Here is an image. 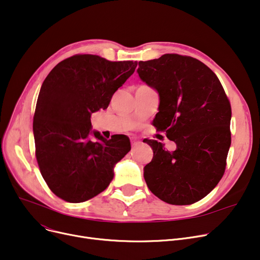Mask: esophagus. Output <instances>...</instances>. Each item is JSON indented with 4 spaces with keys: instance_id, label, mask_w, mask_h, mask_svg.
Returning <instances> with one entry per match:
<instances>
[{
    "instance_id": "34e87169",
    "label": "esophagus",
    "mask_w": 260,
    "mask_h": 260,
    "mask_svg": "<svg viewBox=\"0 0 260 260\" xmlns=\"http://www.w3.org/2000/svg\"><path fill=\"white\" fill-rule=\"evenodd\" d=\"M132 145L135 147V146H137V145H139L140 144V141H138L137 139H134V138H132Z\"/></svg>"
}]
</instances>
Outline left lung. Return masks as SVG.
I'll return each mask as SVG.
<instances>
[{"mask_svg":"<svg viewBox=\"0 0 260 260\" xmlns=\"http://www.w3.org/2000/svg\"><path fill=\"white\" fill-rule=\"evenodd\" d=\"M138 75L160 98L154 126L177 148L146 140L154 157L144 179L159 199L176 206L206 197L222 178L231 145L232 109L219 79L199 60L166 53L140 61Z\"/></svg>","mask_w":260,"mask_h":260,"instance_id":"left-lung-1","label":"left lung"}]
</instances>
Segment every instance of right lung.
<instances>
[{"mask_svg": "<svg viewBox=\"0 0 260 260\" xmlns=\"http://www.w3.org/2000/svg\"><path fill=\"white\" fill-rule=\"evenodd\" d=\"M137 62H113L76 54L52 68L41 86L34 116L36 157L51 192L72 203L97 196L114 178V168L131 151L125 135L106 140L91 131L90 116L107 108L134 74ZM91 133L98 139H89Z\"/></svg>", "mask_w": 260, "mask_h": 260, "instance_id": "add662e5", "label": "right lung"}]
</instances>
